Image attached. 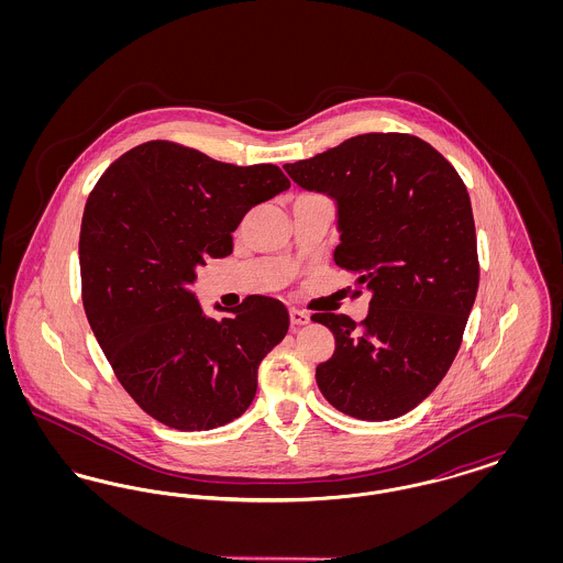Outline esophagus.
Here are the masks:
<instances>
[{"mask_svg":"<svg viewBox=\"0 0 563 563\" xmlns=\"http://www.w3.org/2000/svg\"><path fill=\"white\" fill-rule=\"evenodd\" d=\"M289 317H291V324L294 327H301V324H308L310 322V314L306 310H299V308H291L289 310Z\"/></svg>","mask_w":563,"mask_h":563,"instance_id":"obj_1","label":"esophagus"}]
</instances>
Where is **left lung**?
Returning a JSON list of instances; mask_svg holds the SVG:
<instances>
[{"label":"left lung","instance_id":"obj_1","mask_svg":"<svg viewBox=\"0 0 563 563\" xmlns=\"http://www.w3.org/2000/svg\"><path fill=\"white\" fill-rule=\"evenodd\" d=\"M299 188L338 202L333 262L369 289V314L319 312L335 350L317 367L322 397L382 422L411 411L445 377L479 287L471 198L457 170L407 133H369L285 164Z\"/></svg>","mask_w":563,"mask_h":563}]
</instances>
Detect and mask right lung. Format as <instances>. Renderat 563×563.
Here are the masks:
<instances>
[{
	"label": "right lung",
	"mask_w": 563,
	"mask_h": 563,
	"mask_svg": "<svg viewBox=\"0 0 563 563\" xmlns=\"http://www.w3.org/2000/svg\"><path fill=\"white\" fill-rule=\"evenodd\" d=\"M289 186L276 164H225L156 139L90 191L81 303L118 382L164 427L217 429L253 401L260 363L289 331L285 303L249 295L214 321L189 285L209 257L232 253L244 214Z\"/></svg>",
	"instance_id": "1"
}]
</instances>
